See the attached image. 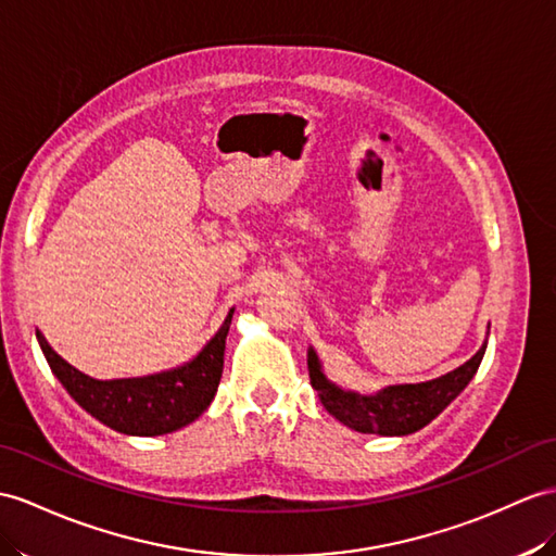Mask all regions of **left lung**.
Masks as SVG:
<instances>
[{
  "label": "left lung",
  "mask_w": 556,
  "mask_h": 556,
  "mask_svg": "<svg viewBox=\"0 0 556 556\" xmlns=\"http://www.w3.org/2000/svg\"><path fill=\"white\" fill-rule=\"evenodd\" d=\"M483 346L465 365L453 372L439 377V380L422 384H396L387 387L375 396H358L354 391L334 387L323 375L320 363L314 349H308V375L311 387L318 391L320 403L332 417L340 419L349 429L361 434H382V437H405L427 427L431 419L443 413L459 391H463L473 375H477Z\"/></svg>",
  "instance_id": "obj_1"
}]
</instances>
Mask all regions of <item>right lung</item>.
<instances>
[{"instance_id":"right-lung-1","label":"right lung","mask_w":556,"mask_h":556,"mask_svg":"<svg viewBox=\"0 0 556 556\" xmlns=\"http://www.w3.org/2000/svg\"><path fill=\"white\" fill-rule=\"evenodd\" d=\"M231 318L233 308L228 311L219 332L191 363L169 372L131 377V380H93L63 361L39 332L37 340L51 372L91 417L119 434L160 437L191 425L207 410L219 389Z\"/></svg>"}]
</instances>
